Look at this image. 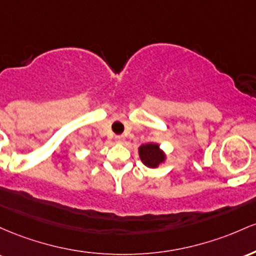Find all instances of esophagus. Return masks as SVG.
Here are the masks:
<instances>
[{
  "label": "esophagus",
  "mask_w": 256,
  "mask_h": 256,
  "mask_svg": "<svg viewBox=\"0 0 256 256\" xmlns=\"http://www.w3.org/2000/svg\"><path fill=\"white\" fill-rule=\"evenodd\" d=\"M114 140H116V142H124V136H117L116 138H114Z\"/></svg>",
  "instance_id": "esophagus-1"
}]
</instances>
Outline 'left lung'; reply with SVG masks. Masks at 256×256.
I'll list each match as a JSON object with an SVG mask.
<instances>
[{
  "mask_svg": "<svg viewBox=\"0 0 256 256\" xmlns=\"http://www.w3.org/2000/svg\"><path fill=\"white\" fill-rule=\"evenodd\" d=\"M139 157L148 168H158L166 160V154L160 148V144L148 142L139 148Z\"/></svg>",
  "mask_w": 256,
  "mask_h": 256,
  "instance_id": "1",
  "label": "left lung"
}]
</instances>
